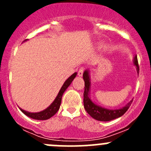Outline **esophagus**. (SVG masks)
<instances>
[{"mask_svg": "<svg viewBox=\"0 0 151 151\" xmlns=\"http://www.w3.org/2000/svg\"><path fill=\"white\" fill-rule=\"evenodd\" d=\"M84 70H85V68L84 67H81V68L79 69L78 71V75L80 76V77H82L83 74V72H84Z\"/></svg>", "mask_w": 151, "mask_h": 151, "instance_id": "obj_1", "label": "esophagus"}]
</instances>
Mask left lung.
Masks as SVG:
<instances>
[{
	"mask_svg": "<svg viewBox=\"0 0 151 151\" xmlns=\"http://www.w3.org/2000/svg\"><path fill=\"white\" fill-rule=\"evenodd\" d=\"M134 64L137 67V73H139V68L137 56H135L134 59ZM83 80L85 81V91L84 95H83L84 96V100H83L84 107L87 112L94 119L99 121H112V120L116 119V118L122 116L123 114L128 110L130 105L132 104L133 100L129 101L123 108L118 109H106V108H103L101 106H98L97 104H94L89 97L91 82H90V75L88 70H86L83 73Z\"/></svg>",
	"mask_w": 151,
	"mask_h": 151,
	"instance_id": "8db88e82",
	"label": "left lung"
}]
</instances>
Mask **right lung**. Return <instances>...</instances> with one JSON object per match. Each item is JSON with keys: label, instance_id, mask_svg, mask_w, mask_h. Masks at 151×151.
I'll use <instances>...</instances> for the list:
<instances>
[{"label": "right lung", "instance_id": "add662e5", "mask_svg": "<svg viewBox=\"0 0 151 151\" xmlns=\"http://www.w3.org/2000/svg\"><path fill=\"white\" fill-rule=\"evenodd\" d=\"M76 76H77V72L74 73L72 75L70 76V77L67 79L66 81H65V83H63V86L60 88V91H59L58 94V96H56L55 99L54 101H53L47 109H45V110L39 112H35V113L34 112H27V111H25L22 109H21V108H19L20 110L22 111L25 115H26L27 116L30 117V118L35 120H42V121H44V120H47L49 119V118H50L58 111L59 108H60V105L61 104V99L63 93L65 92L66 88L71 85V82H72L73 80L75 78Z\"/></svg>", "mask_w": 151, "mask_h": 151}]
</instances>
